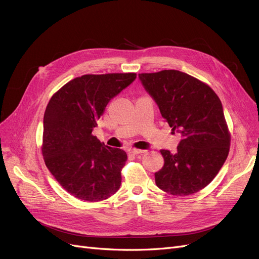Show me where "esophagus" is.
I'll list each match as a JSON object with an SVG mask.
<instances>
[{
  "label": "esophagus",
  "mask_w": 259,
  "mask_h": 259,
  "mask_svg": "<svg viewBox=\"0 0 259 259\" xmlns=\"http://www.w3.org/2000/svg\"><path fill=\"white\" fill-rule=\"evenodd\" d=\"M128 152H130V154H133V155H138V154L144 153L145 151H144V150H140V149H134V148H132V149H130Z\"/></svg>",
  "instance_id": "34e87169"
}]
</instances>
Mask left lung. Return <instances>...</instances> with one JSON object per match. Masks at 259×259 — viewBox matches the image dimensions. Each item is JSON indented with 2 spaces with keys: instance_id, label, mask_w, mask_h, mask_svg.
<instances>
[{
  "instance_id": "1",
  "label": "left lung",
  "mask_w": 259,
  "mask_h": 259,
  "mask_svg": "<svg viewBox=\"0 0 259 259\" xmlns=\"http://www.w3.org/2000/svg\"><path fill=\"white\" fill-rule=\"evenodd\" d=\"M138 77L171 130L182 135L175 153L161 150L164 165L154 174L156 186L174 195L200 191L215 178L229 153L221 100L208 85L177 70Z\"/></svg>"
}]
</instances>
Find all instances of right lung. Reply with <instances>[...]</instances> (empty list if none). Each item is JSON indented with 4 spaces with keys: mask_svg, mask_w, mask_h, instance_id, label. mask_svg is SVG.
<instances>
[{
    "mask_svg": "<svg viewBox=\"0 0 259 259\" xmlns=\"http://www.w3.org/2000/svg\"><path fill=\"white\" fill-rule=\"evenodd\" d=\"M135 79L136 73L85 74L62 86L46 107L44 161L73 197L97 202L119 190L127 154L100 143L92 132L109 101Z\"/></svg>",
    "mask_w": 259,
    "mask_h": 259,
    "instance_id": "obj_1",
    "label": "right lung"
}]
</instances>
